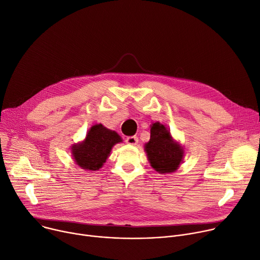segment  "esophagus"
Returning a JSON list of instances; mask_svg holds the SVG:
<instances>
[{
  "label": "esophagus",
  "instance_id": "1",
  "mask_svg": "<svg viewBox=\"0 0 260 260\" xmlns=\"http://www.w3.org/2000/svg\"><path fill=\"white\" fill-rule=\"evenodd\" d=\"M125 142H126L127 144H131V145H136V144L139 142V139H138V137H136V136L127 137V138L125 139Z\"/></svg>",
  "mask_w": 260,
  "mask_h": 260
}]
</instances>
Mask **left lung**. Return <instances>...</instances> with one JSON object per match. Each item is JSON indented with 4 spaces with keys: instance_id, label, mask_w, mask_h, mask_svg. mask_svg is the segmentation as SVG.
Listing matches in <instances>:
<instances>
[{
    "instance_id": "left-lung-1",
    "label": "left lung",
    "mask_w": 260,
    "mask_h": 260,
    "mask_svg": "<svg viewBox=\"0 0 260 260\" xmlns=\"http://www.w3.org/2000/svg\"><path fill=\"white\" fill-rule=\"evenodd\" d=\"M150 140L145 150L151 167L159 173H171L177 170L183 156L182 148L175 143L169 131L155 122L150 129Z\"/></svg>"
}]
</instances>
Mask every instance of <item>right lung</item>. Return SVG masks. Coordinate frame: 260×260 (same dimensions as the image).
I'll use <instances>...</instances> for the list:
<instances>
[{
  "label": "right lung",
  "mask_w": 260,
  "mask_h": 260,
  "mask_svg": "<svg viewBox=\"0 0 260 260\" xmlns=\"http://www.w3.org/2000/svg\"><path fill=\"white\" fill-rule=\"evenodd\" d=\"M119 142L121 138L116 132L96 124L90 128L84 142L73 147V155L83 169L96 171L108 158L112 147Z\"/></svg>",
  "instance_id": "add662e5"
}]
</instances>
